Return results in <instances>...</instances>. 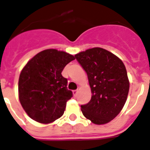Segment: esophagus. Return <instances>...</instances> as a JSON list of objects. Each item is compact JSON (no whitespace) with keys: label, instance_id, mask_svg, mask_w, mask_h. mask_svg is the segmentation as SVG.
Instances as JSON below:
<instances>
[{"label":"esophagus","instance_id":"obj_1","mask_svg":"<svg viewBox=\"0 0 150 150\" xmlns=\"http://www.w3.org/2000/svg\"><path fill=\"white\" fill-rule=\"evenodd\" d=\"M72 92H73V95H74V96H75V97H76L78 95V92H79V91H78V90H74Z\"/></svg>","mask_w":150,"mask_h":150}]
</instances>
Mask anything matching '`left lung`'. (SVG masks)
<instances>
[{
    "label": "left lung",
    "mask_w": 150,
    "mask_h": 150,
    "mask_svg": "<svg viewBox=\"0 0 150 150\" xmlns=\"http://www.w3.org/2000/svg\"><path fill=\"white\" fill-rule=\"evenodd\" d=\"M88 75L92 98L81 106V112L96 125L115 119L123 108L129 81L122 61L102 47H92L75 55Z\"/></svg>",
    "instance_id": "8db88e82"
}]
</instances>
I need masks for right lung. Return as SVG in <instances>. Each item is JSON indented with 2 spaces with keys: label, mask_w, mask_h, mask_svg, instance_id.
<instances>
[{
  "label": "right lung",
  "mask_w": 150,
  "mask_h": 150,
  "mask_svg": "<svg viewBox=\"0 0 150 150\" xmlns=\"http://www.w3.org/2000/svg\"><path fill=\"white\" fill-rule=\"evenodd\" d=\"M75 56L57 49L41 51L27 62L18 80V98L25 112L40 123L53 122L62 116L72 96L62 75Z\"/></svg>",
  "instance_id": "obj_1"
}]
</instances>
